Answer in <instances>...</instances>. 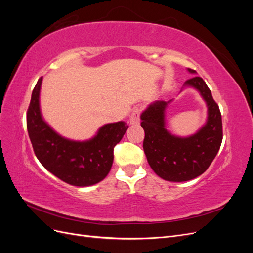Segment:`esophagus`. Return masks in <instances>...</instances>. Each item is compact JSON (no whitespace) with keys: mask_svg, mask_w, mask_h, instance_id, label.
Instances as JSON below:
<instances>
[{"mask_svg":"<svg viewBox=\"0 0 253 253\" xmlns=\"http://www.w3.org/2000/svg\"><path fill=\"white\" fill-rule=\"evenodd\" d=\"M139 114H140V112H139V110L138 109H135L133 112H132V114H131V116H129V124L131 125H138L139 124Z\"/></svg>","mask_w":253,"mask_h":253,"instance_id":"34e87169","label":"esophagus"}]
</instances>
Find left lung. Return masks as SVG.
I'll use <instances>...</instances> for the list:
<instances>
[{"label": "left lung", "mask_w": 253, "mask_h": 253, "mask_svg": "<svg viewBox=\"0 0 253 253\" xmlns=\"http://www.w3.org/2000/svg\"><path fill=\"white\" fill-rule=\"evenodd\" d=\"M188 72L196 74L191 68ZM186 87L196 89L207 105L206 124L195 134L180 137L168 131L166 110L172 100L152 102L140 115L148 163L168 181H187L202 175L215 158L223 140L221 115L206 82L196 76L183 83L182 88Z\"/></svg>", "instance_id": "1"}]
</instances>
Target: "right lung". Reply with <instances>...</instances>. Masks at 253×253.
Returning <instances> with one entry per match:
<instances>
[{
  "label": "right lung",
  "mask_w": 253,
  "mask_h": 253,
  "mask_svg": "<svg viewBox=\"0 0 253 253\" xmlns=\"http://www.w3.org/2000/svg\"><path fill=\"white\" fill-rule=\"evenodd\" d=\"M42 79L33 90L26 124L37 158L48 172L66 183L88 187L103 180L111 171L114 148L124 137L125 121L106 124L87 140L78 141L58 134L44 120L40 108Z\"/></svg>",
  "instance_id": "1"
}]
</instances>
